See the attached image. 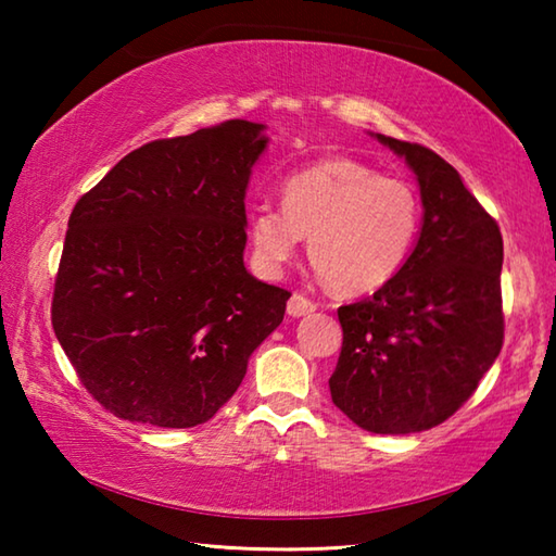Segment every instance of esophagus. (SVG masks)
Instances as JSON below:
<instances>
[{"mask_svg": "<svg viewBox=\"0 0 556 556\" xmlns=\"http://www.w3.org/2000/svg\"><path fill=\"white\" fill-rule=\"evenodd\" d=\"M287 312H289V316H294V318L306 316V314L316 312V304L304 294H291V299L287 301Z\"/></svg>", "mask_w": 556, "mask_h": 556, "instance_id": "1", "label": "esophagus"}]
</instances>
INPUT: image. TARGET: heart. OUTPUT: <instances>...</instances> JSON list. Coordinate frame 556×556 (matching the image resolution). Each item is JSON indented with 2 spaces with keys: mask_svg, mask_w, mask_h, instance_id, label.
<instances>
[{
  "mask_svg": "<svg viewBox=\"0 0 556 556\" xmlns=\"http://www.w3.org/2000/svg\"><path fill=\"white\" fill-rule=\"evenodd\" d=\"M421 203L402 178L355 159H324L281 184V208L250 213V240L267 271H279L308 238V260L338 294H368L397 275L417 242Z\"/></svg>",
  "mask_w": 556,
  "mask_h": 556,
  "instance_id": "b5f03b06",
  "label": "heart"
}]
</instances>
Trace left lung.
Masks as SVG:
<instances>
[{
    "label": "left lung",
    "instance_id": "8db88e82",
    "mask_svg": "<svg viewBox=\"0 0 556 556\" xmlns=\"http://www.w3.org/2000/svg\"><path fill=\"white\" fill-rule=\"evenodd\" d=\"M378 139L417 174L425 223L388 285L338 308L343 345L328 388L361 429L412 434L464 407L501 353L503 235L437 152Z\"/></svg>",
    "mask_w": 556,
    "mask_h": 556
}]
</instances>
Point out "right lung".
<instances>
[{"label":"right lung","mask_w":556,"mask_h":556,"mask_svg":"<svg viewBox=\"0 0 556 556\" xmlns=\"http://www.w3.org/2000/svg\"><path fill=\"white\" fill-rule=\"evenodd\" d=\"M262 129L228 119L154 139L75 203L51 324L83 388L115 417L203 425L285 318L291 291L242 265Z\"/></svg>","instance_id":"right-lung-1"}]
</instances>
